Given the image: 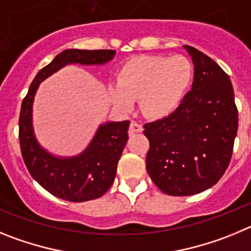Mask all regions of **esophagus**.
Listing matches in <instances>:
<instances>
[{
  "instance_id": "esophagus-1",
  "label": "esophagus",
  "mask_w": 251,
  "mask_h": 251,
  "mask_svg": "<svg viewBox=\"0 0 251 251\" xmlns=\"http://www.w3.org/2000/svg\"><path fill=\"white\" fill-rule=\"evenodd\" d=\"M143 130V126L137 122H132L129 127V134H134V133H141Z\"/></svg>"
}]
</instances>
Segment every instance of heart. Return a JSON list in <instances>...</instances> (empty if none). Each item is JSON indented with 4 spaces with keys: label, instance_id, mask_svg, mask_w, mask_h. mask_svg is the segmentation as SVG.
<instances>
[{
    "label": "heart",
    "instance_id": "obj_1",
    "mask_svg": "<svg viewBox=\"0 0 251 251\" xmlns=\"http://www.w3.org/2000/svg\"><path fill=\"white\" fill-rule=\"evenodd\" d=\"M194 79V65L183 55L138 56L129 60L118 74V84L109 86L113 103L122 110L132 109L139 98L141 109L161 118L178 108Z\"/></svg>",
    "mask_w": 251,
    "mask_h": 251
}]
</instances>
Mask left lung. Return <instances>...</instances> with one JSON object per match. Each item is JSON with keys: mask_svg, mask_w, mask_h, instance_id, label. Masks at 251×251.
<instances>
[{"mask_svg": "<svg viewBox=\"0 0 251 251\" xmlns=\"http://www.w3.org/2000/svg\"><path fill=\"white\" fill-rule=\"evenodd\" d=\"M194 83L172 114L145 124L150 141L146 168L154 185L171 196L212 187L225 174L238 133V109L229 75L192 46Z\"/></svg>", "mask_w": 251, "mask_h": 251, "instance_id": "8db88e82", "label": "left lung"}]
</instances>
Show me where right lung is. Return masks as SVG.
<instances>
[{
    "label": "right lung",
    "instance_id": "add662e5",
    "mask_svg": "<svg viewBox=\"0 0 251 251\" xmlns=\"http://www.w3.org/2000/svg\"><path fill=\"white\" fill-rule=\"evenodd\" d=\"M115 50L68 49L37 73L21 105L19 139L22 158L32 178L51 195L72 202L103 196L113 185L117 165L128 141L129 121L100 124L89 146L77 156L57 157L37 142L32 126V104L40 83L69 64L103 65Z\"/></svg>",
    "mask_w": 251,
    "mask_h": 251
}]
</instances>
